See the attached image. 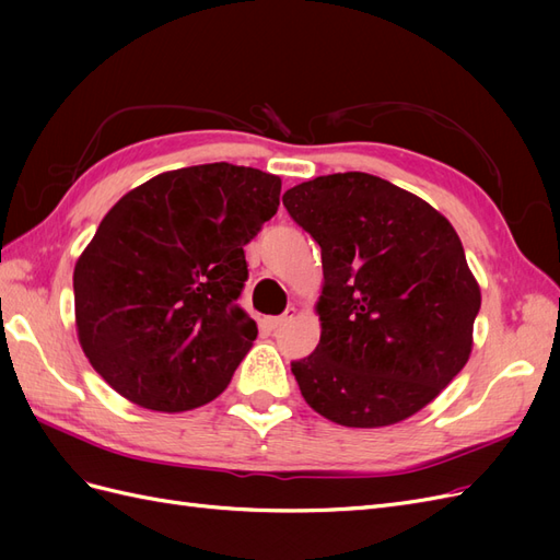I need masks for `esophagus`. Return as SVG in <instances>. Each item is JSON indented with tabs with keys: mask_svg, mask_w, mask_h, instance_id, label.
Instances as JSON below:
<instances>
[{
	"mask_svg": "<svg viewBox=\"0 0 560 560\" xmlns=\"http://www.w3.org/2000/svg\"><path fill=\"white\" fill-rule=\"evenodd\" d=\"M294 315H296V308H290V311H287L284 315H278V317H266L264 322H266V327H268V329H278V327L287 325V322H290Z\"/></svg>",
	"mask_w": 560,
	"mask_h": 560,
	"instance_id": "esophagus-1",
	"label": "esophagus"
}]
</instances>
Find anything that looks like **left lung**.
Listing matches in <instances>:
<instances>
[{
	"label": "left lung",
	"instance_id": "1",
	"mask_svg": "<svg viewBox=\"0 0 560 560\" xmlns=\"http://www.w3.org/2000/svg\"><path fill=\"white\" fill-rule=\"evenodd\" d=\"M322 249L319 343L292 374L313 411L343 428L411 418L463 371L481 308L479 282L448 219L366 173L284 191Z\"/></svg>",
	"mask_w": 560,
	"mask_h": 560
}]
</instances>
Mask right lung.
Returning a JSON list of instances; mask_svg holds the SVG:
<instances>
[{
    "label": "right lung",
    "instance_id": "1",
    "mask_svg": "<svg viewBox=\"0 0 560 560\" xmlns=\"http://www.w3.org/2000/svg\"><path fill=\"white\" fill-rule=\"evenodd\" d=\"M280 177L208 163L135 186L74 266L91 366L142 409L182 413L226 389L257 338L241 306L245 245L278 212Z\"/></svg>",
    "mask_w": 560,
    "mask_h": 560
}]
</instances>
